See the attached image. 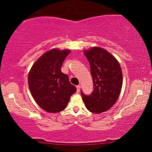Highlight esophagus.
<instances>
[{
	"mask_svg": "<svg viewBox=\"0 0 152 152\" xmlns=\"http://www.w3.org/2000/svg\"><path fill=\"white\" fill-rule=\"evenodd\" d=\"M76 88H77V92H80V91L81 86H80V85H78V86H76Z\"/></svg>",
	"mask_w": 152,
	"mask_h": 152,
	"instance_id": "esophagus-1",
	"label": "esophagus"
}]
</instances>
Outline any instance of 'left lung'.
Instances as JSON below:
<instances>
[{
    "instance_id": "1",
    "label": "left lung",
    "mask_w": 152,
    "mask_h": 152,
    "mask_svg": "<svg viewBox=\"0 0 152 152\" xmlns=\"http://www.w3.org/2000/svg\"><path fill=\"white\" fill-rule=\"evenodd\" d=\"M90 63L93 91L82 99L89 111L101 113L111 108L117 101L122 88L123 74L116 58L104 49L94 47L84 51Z\"/></svg>"
}]
</instances>
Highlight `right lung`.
<instances>
[{"mask_svg":"<svg viewBox=\"0 0 152 152\" xmlns=\"http://www.w3.org/2000/svg\"><path fill=\"white\" fill-rule=\"evenodd\" d=\"M70 52L53 49L33 64L28 75L31 93L37 104L45 111L58 113L66 107L76 88L69 81L61 67Z\"/></svg>","mask_w":152,"mask_h":152,"instance_id":"right-lung-1","label":"right lung"}]
</instances>
